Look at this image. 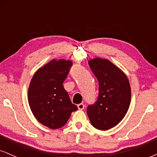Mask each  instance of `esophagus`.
I'll return each mask as SVG.
<instances>
[{
  "label": "esophagus",
  "instance_id": "1",
  "mask_svg": "<svg viewBox=\"0 0 157 157\" xmlns=\"http://www.w3.org/2000/svg\"><path fill=\"white\" fill-rule=\"evenodd\" d=\"M84 107H85V105L83 103H80L77 105V108H78L79 110H82L84 109Z\"/></svg>",
  "mask_w": 157,
  "mask_h": 157
}]
</instances>
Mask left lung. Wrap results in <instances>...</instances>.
<instances>
[{
    "label": "left lung",
    "instance_id": "obj_1",
    "mask_svg": "<svg viewBox=\"0 0 157 157\" xmlns=\"http://www.w3.org/2000/svg\"><path fill=\"white\" fill-rule=\"evenodd\" d=\"M89 64L99 82V97L89 105L87 114L95 128L107 131L125 117L131 103V91L127 76L105 58L90 59Z\"/></svg>",
    "mask_w": 157,
    "mask_h": 157
}]
</instances>
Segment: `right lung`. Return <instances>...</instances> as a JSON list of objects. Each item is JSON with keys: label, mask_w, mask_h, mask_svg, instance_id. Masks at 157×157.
Returning <instances> with one entry per match:
<instances>
[{"label": "right lung", "mask_w": 157, "mask_h": 157, "mask_svg": "<svg viewBox=\"0 0 157 157\" xmlns=\"http://www.w3.org/2000/svg\"><path fill=\"white\" fill-rule=\"evenodd\" d=\"M72 61L52 59L34 74L28 89V101L37 121L51 129L63 127L77 110L63 88Z\"/></svg>", "instance_id": "1"}]
</instances>
